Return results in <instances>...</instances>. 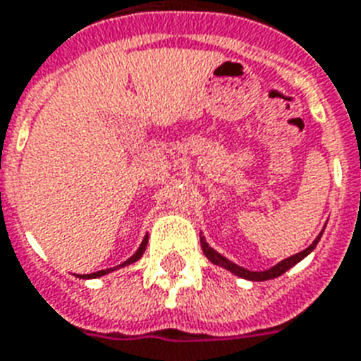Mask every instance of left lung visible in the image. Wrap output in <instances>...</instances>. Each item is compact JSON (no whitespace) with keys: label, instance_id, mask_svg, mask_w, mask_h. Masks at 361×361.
I'll return each instance as SVG.
<instances>
[{"label":"left lung","instance_id":"8db88e82","mask_svg":"<svg viewBox=\"0 0 361 361\" xmlns=\"http://www.w3.org/2000/svg\"><path fill=\"white\" fill-rule=\"evenodd\" d=\"M323 231H325V229H323ZM323 231H321L319 235H317L316 240L312 242V244L307 247V250L299 251V253H295V255H292V257H288V259L281 260V262H277V264H275V266H271V268H268V269H262V271H251V269L242 268V266H238V264H235V262H231V260L226 259V257L220 255V253H218L216 250H213V247L209 246L207 242H205V237H202V235H200V242H202V250H204V255L207 257V259L211 260L213 264L220 266V268L229 269L231 274L238 275V277H242V279H247V281H269V279H275V277H279V275H283L284 271H288V269L293 268V266L298 264V262H301V260L305 259V257L310 255L312 251H314V247L317 246V242H319V238H321V235H323Z\"/></svg>","mask_w":361,"mask_h":361}]
</instances>
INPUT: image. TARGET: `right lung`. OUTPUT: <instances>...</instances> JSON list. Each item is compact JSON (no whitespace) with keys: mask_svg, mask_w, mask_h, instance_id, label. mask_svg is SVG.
<instances>
[{"mask_svg":"<svg viewBox=\"0 0 361 361\" xmlns=\"http://www.w3.org/2000/svg\"><path fill=\"white\" fill-rule=\"evenodd\" d=\"M147 244H148V235H147V237L143 238V242H141V246L137 247V251H135L134 255L130 257L128 260H124L123 264H119V266H114V268H108V269H101V271H95V274L80 275V279H97V277H102V275H106V274H111V271H114V269H119V268H124V266L132 264V262H135V260H139V259H141V257H143L145 250H147Z\"/></svg>","mask_w":361,"mask_h":361,"instance_id":"obj_1","label":"right lung"}]
</instances>
